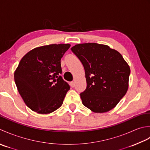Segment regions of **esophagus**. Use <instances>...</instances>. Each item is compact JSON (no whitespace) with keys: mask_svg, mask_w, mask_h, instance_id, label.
<instances>
[{"mask_svg":"<svg viewBox=\"0 0 150 150\" xmlns=\"http://www.w3.org/2000/svg\"><path fill=\"white\" fill-rule=\"evenodd\" d=\"M71 86L72 87H74L75 86V83H74V81L71 82Z\"/></svg>","mask_w":150,"mask_h":150,"instance_id":"34e87169","label":"esophagus"}]
</instances>
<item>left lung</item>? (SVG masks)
<instances>
[{
  "mask_svg": "<svg viewBox=\"0 0 150 150\" xmlns=\"http://www.w3.org/2000/svg\"><path fill=\"white\" fill-rule=\"evenodd\" d=\"M71 50L85 71L87 88L80 94L82 103L96 113L109 111L126 94L130 67L120 53L108 45L88 42Z\"/></svg>",
  "mask_w": 150,
  "mask_h": 150,
  "instance_id": "1",
  "label": "left lung"
}]
</instances>
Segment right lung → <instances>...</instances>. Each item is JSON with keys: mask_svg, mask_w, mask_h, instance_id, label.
<instances>
[{"mask_svg": "<svg viewBox=\"0 0 150 150\" xmlns=\"http://www.w3.org/2000/svg\"><path fill=\"white\" fill-rule=\"evenodd\" d=\"M70 44L36 47L21 59L14 72L18 91L28 108L39 114H49L63 104L69 84L63 79L61 59Z\"/></svg>", "mask_w": 150, "mask_h": 150, "instance_id": "add662e5", "label": "right lung"}]
</instances>
